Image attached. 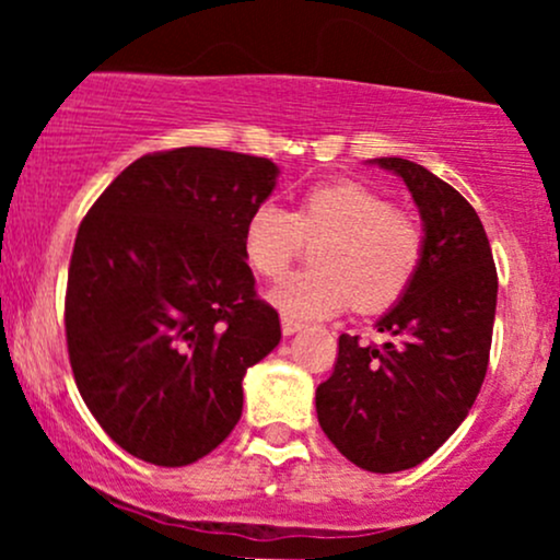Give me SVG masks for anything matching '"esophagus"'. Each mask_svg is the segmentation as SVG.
<instances>
[{
	"label": "esophagus",
	"instance_id": "esophagus-1",
	"mask_svg": "<svg viewBox=\"0 0 560 560\" xmlns=\"http://www.w3.org/2000/svg\"><path fill=\"white\" fill-rule=\"evenodd\" d=\"M300 329H302V320L292 316H281V331H284V337H292V334H298Z\"/></svg>",
	"mask_w": 560,
	"mask_h": 560
}]
</instances>
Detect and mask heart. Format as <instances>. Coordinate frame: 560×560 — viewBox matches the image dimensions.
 I'll return each mask as SVG.
<instances>
[{
    "label": "heart",
    "mask_w": 560,
    "mask_h": 560,
    "mask_svg": "<svg viewBox=\"0 0 560 560\" xmlns=\"http://www.w3.org/2000/svg\"><path fill=\"white\" fill-rule=\"evenodd\" d=\"M305 236H326L316 253L320 268L287 276L268 292L284 316L305 320L342 313L352 302L365 313L384 311L400 300L423 255L413 218L371 186L339 178L311 186L298 213L271 199L255 205L242 231L244 260L255 273L279 279Z\"/></svg>",
    "instance_id": "obj_1"
}]
</instances>
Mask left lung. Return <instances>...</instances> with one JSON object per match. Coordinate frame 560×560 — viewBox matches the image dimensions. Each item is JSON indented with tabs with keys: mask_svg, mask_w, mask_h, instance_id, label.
<instances>
[{
	"mask_svg": "<svg viewBox=\"0 0 560 560\" xmlns=\"http://www.w3.org/2000/svg\"><path fill=\"white\" fill-rule=\"evenodd\" d=\"M400 176L421 213L423 255L397 305L376 320L384 345L339 337L316 413L355 466L395 474L419 466L477 400L492 345L498 271L477 210L419 163L376 158Z\"/></svg>",
	"mask_w": 560,
	"mask_h": 560,
	"instance_id": "left-lung-1",
	"label": "left lung"
}]
</instances>
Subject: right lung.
Here are the masks:
<instances>
[{"label":"right lung","instance_id":"obj_1","mask_svg":"<svg viewBox=\"0 0 560 560\" xmlns=\"http://www.w3.org/2000/svg\"><path fill=\"white\" fill-rule=\"evenodd\" d=\"M268 158L178 147L139 158L81 221L66 334L83 402L133 458L186 466L242 416V378L279 345L242 231L276 189Z\"/></svg>","mask_w":560,"mask_h":560}]
</instances>
